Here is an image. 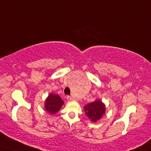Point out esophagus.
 Segmentation results:
<instances>
[{"label":"esophagus","instance_id":"34e87169","mask_svg":"<svg viewBox=\"0 0 151 151\" xmlns=\"http://www.w3.org/2000/svg\"><path fill=\"white\" fill-rule=\"evenodd\" d=\"M67 99H68V100H70V101L74 100V98H72V97H71V96H67Z\"/></svg>","mask_w":151,"mask_h":151}]
</instances>
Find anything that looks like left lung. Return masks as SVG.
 <instances>
[{"mask_svg": "<svg viewBox=\"0 0 151 151\" xmlns=\"http://www.w3.org/2000/svg\"><path fill=\"white\" fill-rule=\"evenodd\" d=\"M85 114L93 123H96L106 112V106L101 100H96L83 106Z\"/></svg>", "mask_w": 151, "mask_h": 151, "instance_id": "obj_1", "label": "left lung"}]
</instances>
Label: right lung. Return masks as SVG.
<instances>
[{
	"mask_svg": "<svg viewBox=\"0 0 151 151\" xmlns=\"http://www.w3.org/2000/svg\"><path fill=\"white\" fill-rule=\"evenodd\" d=\"M63 104L64 102L58 95L51 93L45 101V109L47 113L53 115L59 111Z\"/></svg>",
	"mask_w": 151,
	"mask_h": 151,
	"instance_id": "obj_1",
	"label": "right lung"
}]
</instances>
